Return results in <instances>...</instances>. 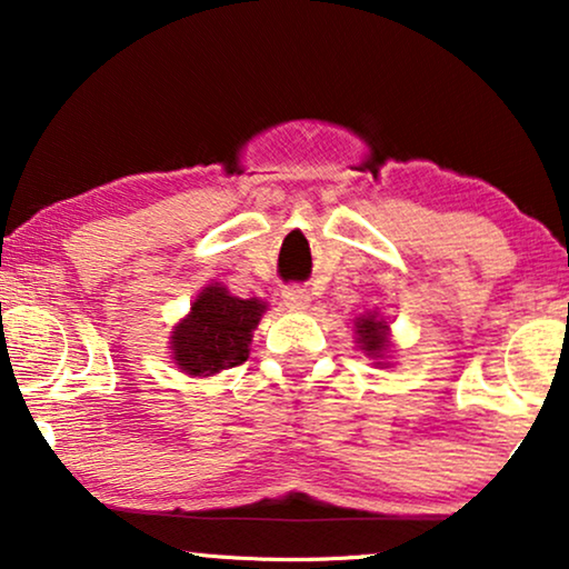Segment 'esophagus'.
Segmentation results:
<instances>
[{
    "mask_svg": "<svg viewBox=\"0 0 569 569\" xmlns=\"http://www.w3.org/2000/svg\"><path fill=\"white\" fill-rule=\"evenodd\" d=\"M282 298H284L287 306L303 308V306H308V300H311V292H308L306 287H300V284H287L282 290Z\"/></svg>",
    "mask_w": 569,
    "mask_h": 569,
    "instance_id": "1",
    "label": "esophagus"
}]
</instances>
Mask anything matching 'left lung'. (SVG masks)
<instances>
[{
	"instance_id": "obj_1",
	"label": "left lung",
	"mask_w": 569,
	"mask_h": 569,
	"mask_svg": "<svg viewBox=\"0 0 569 569\" xmlns=\"http://www.w3.org/2000/svg\"><path fill=\"white\" fill-rule=\"evenodd\" d=\"M359 342H361V350H367L369 356H382L385 350H388V335H385V329L388 325L380 321L377 317H361L359 325Z\"/></svg>"
}]
</instances>
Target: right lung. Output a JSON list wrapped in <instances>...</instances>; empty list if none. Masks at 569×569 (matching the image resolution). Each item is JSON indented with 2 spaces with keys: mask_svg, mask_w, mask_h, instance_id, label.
Instances as JSON below:
<instances>
[{
  "mask_svg": "<svg viewBox=\"0 0 569 569\" xmlns=\"http://www.w3.org/2000/svg\"><path fill=\"white\" fill-rule=\"evenodd\" d=\"M263 311L261 300L234 298L219 284L206 287L192 303L189 317L173 332V361L194 377L240 367L248 361L252 329L258 327Z\"/></svg>",
  "mask_w": 569,
  "mask_h": 569,
  "instance_id": "add662e5",
  "label": "right lung"
}]
</instances>
